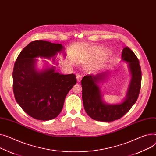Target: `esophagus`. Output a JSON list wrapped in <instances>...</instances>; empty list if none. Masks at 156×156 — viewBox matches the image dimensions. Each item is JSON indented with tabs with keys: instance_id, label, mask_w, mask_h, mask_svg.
Instances as JSON below:
<instances>
[{
	"instance_id": "1",
	"label": "esophagus",
	"mask_w": 156,
	"mask_h": 156,
	"mask_svg": "<svg viewBox=\"0 0 156 156\" xmlns=\"http://www.w3.org/2000/svg\"><path fill=\"white\" fill-rule=\"evenodd\" d=\"M76 76V80H77V81H78V82H80V81H81V76L80 75H78V74H77Z\"/></svg>"
}]
</instances>
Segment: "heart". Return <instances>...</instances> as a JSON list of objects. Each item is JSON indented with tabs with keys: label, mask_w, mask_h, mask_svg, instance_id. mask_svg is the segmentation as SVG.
<instances>
[{
	"label": "heart",
	"mask_w": 156,
	"mask_h": 156,
	"mask_svg": "<svg viewBox=\"0 0 156 156\" xmlns=\"http://www.w3.org/2000/svg\"><path fill=\"white\" fill-rule=\"evenodd\" d=\"M100 53V51L97 48H92L90 52L89 53L88 58L90 59H93L96 58L98 55H99ZM103 62V61H100L98 62V64H101Z\"/></svg>",
	"instance_id": "b5f03b06"
}]
</instances>
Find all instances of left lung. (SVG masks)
I'll list each match as a JSON object with an SVG mask.
<instances>
[{"mask_svg": "<svg viewBox=\"0 0 156 156\" xmlns=\"http://www.w3.org/2000/svg\"><path fill=\"white\" fill-rule=\"evenodd\" d=\"M122 60L129 63L131 80L126 98L120 103L108 104L103 101L98 84L105 79L108 72L87 75L81 80L83 103L87 113L93 120L101 122L118 120L129 111L138 98L142 80L139 61L128 47L122 50Z\"/></svg>", "mask_w": 156, "mask_h": 156, "instance_id": "1", "label": "left lung"}]
</instances>
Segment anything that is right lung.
<instances>
[{"mask_svg": "<svg viewBox=\"0 0 156 156\" xmlns=\"http://www.w3.org/2000/svg\"><path fill=\"white\" fill-rule=\"evenodd\" d=\"M61 44L32 41L17 58L12 73L16 101L29 116L39 120L56 118L63 109L69 91L76 83L74 74L62 75L51 66L38 71L36 58L51 59L64 51Z\"/></svg>", "mask_w": 156, "mask_h": 156, "instance_id": "1", "label": "right lung"}]
</instances>
